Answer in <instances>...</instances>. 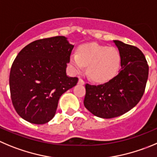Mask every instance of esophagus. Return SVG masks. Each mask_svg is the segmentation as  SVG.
<instances>
[{"label":"esophagus","instance_id":"esophagus-1","mask_svg":"<svg viewBox=\"0 0 157 157\" xmlns=\"http://www.w3.org/2000/svg\"><path fill=\"white\" fill-rule=\"evenodd\" d=\"M78 83H79V84H82V85H83V84L85 83V82L83 81V80H82L81 78H80V79H79Z\"/></svg>","mask_w":157,"mask_h":157}]
</instances>
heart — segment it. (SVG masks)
<instances>
[{"label": "heart", "mask_w": 157, "mask_h": 157, "mask_svg": "<svg viewBox=\"0 0 157 157\" xmlns=\"http://www.w3.org/2000/svg\"><path fill=\"white\" fill-rule=\"evenodd\" d=\"M70 66L80 72L87 66L89 77L97 83H107L118 74L121 64L120 53L114 47L97 43L85 44L78 48L77 54L71 55Z\"/></svg>", "instance_id": "1"}]
</instances>
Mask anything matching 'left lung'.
<instances>
[{
	"instance_id": "obj_1",
	"label": "left lung",
	"mask_w": 157,
	"mask_h": 157,
	"mask_svg": "<svg viewBox=\"0 0 157 157\" xmlns=\"http://www.w3.org/2000/svg\"><path fill=\"white\" fill-rule=\"evenodd\" d=\"M121 70L112 80L100 85H85V108L95 116L112 118L134 108L144 94L149 66L144 54L136 46L118 40Z\"/></svg>"
}]
</instances>
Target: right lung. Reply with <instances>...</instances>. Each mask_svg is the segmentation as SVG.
Wrapping results in <instances>:
<instances>
[{
    "label": "right lung",
    "mask_w": 157,
    "mask_h": 157,
    "mask_svg": "<svg viewBox=\"0 0 157 157\" xmlns=\"http://www.w3.org/2000/svg\"><path fill=\"white\" fill-rule=\"evenodd\" d=\"M74 46L64 36H55L31 42L17 54L9 85L13 106L23 119L47 123L55 115L61 95L77 84V77L66 74Z\"/></svg>",
    "instance_id": "obj_1"
}]
</instances>
